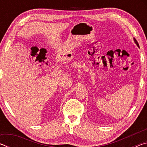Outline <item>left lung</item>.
<instances>
[{
  "instance_id": "1",
  "label": "left lung",
  "mask_w": 147,
  "mask_h": 147,
  "mask_svg": "<svg viewBox=\"0 0 147 147\" xmlns=\"http://www.w3.org/2000/svg\"><path fill=\"white\" fill-rule=\"evenodd\" d=\"M134 42H135V43L137 45V46H138L139 48V44H138V41H137V40L136 39L134 38Z\"/></svg>"
}]
</instances>
